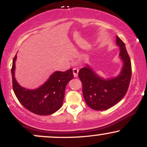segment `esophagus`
I'll list each match as a JSON object with an SVG mask.
<instances>
[{
    "label": "esophagus",
    "mask_w": 147,
    "mask_h": 147,
    "mask_svg": "<svg viewBox=\"0 0 147 147\" xmlns=\"http://www.w3.org/2000/svg\"><path fill=\"white\" fill-rule=\"evenodd\" d=\"M72 72H73L74 77H77V76H78V72H79V69L78 68H73V70H72Z\"/></svg>",
    "instance_id": "esophagus-1"
}]
</instances>
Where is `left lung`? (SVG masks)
I'll return each instance as SVG.
<instances>
[{
    "mask_svg": "<svg viewBox=\"0 0 147 147\" xmlns=\"http://www.w3.org/2000/svg\"><path fill=\"white\" fill-rule=\"evenodd\" d=\"M116 43L120 48L119 57L123 61L122 71L117 77L101 78L88 65L79 71L85 102L93 110L110 109L124 97L129 88L132 71L131 59L124 43L118 36Z\"/></svg>",
    "mask_w": 147,
    "mask_h": 147,
    "instance_id": "left-lung-1",
    "label": "left lung"
}]
</instances>
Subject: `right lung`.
Returning a JSON list of instances; mask_svg holds the SVG:
<instances>
[{
    "mask_svg": "<svg viewBox=\"0 0 147 147\" xmlns=\"http://www.w3.org/2000/svg\"><path fill=\"white\" fill-rule=\"evenodd\" d=\"M16 59V55L11 71L13 90L18 100L25 109L39 115H48L58 111L63 104L65 86L74 77L72 68L65 72H54L41 86L28 90L21 87L14 77Z\"/></svg>",
    "mask_w": 147,
    "mask_h": 147,
    "instance_id": "1",
    "label": "right lung"
}]
</instances>
